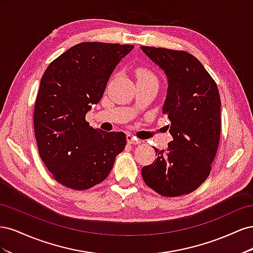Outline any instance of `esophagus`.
Wrapping results in <instances>:
<instances>
[{
  "label": "esophagus",
  "mask_w": 253,
  "mask_h": 253,
  "mask_svg": "<svg viewBox=\"0 0 253 253\" xmlns=\"http://www.w3.org/2000/svg\"><path fill=\"white\" fill-rule=\"evenodd\" d=\"M126 142H127L128 144H138V143L140 142V140L136 139L133 135L127 134V135H126Z\"/></svg>",
  "instance_id": "1"
}]
</instances>
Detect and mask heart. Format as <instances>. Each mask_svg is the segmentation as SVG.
Here are the masks:
<instances>
[{"mask_svg": "<svg viewBox=\"0 0 253 253\" xmlns=\"http://www.w3.org/2000/svg\"><path fill=\"white\" fill-rule=\"evenodd\" d=\"M136 77L138 80H148V79H157L156 76L150 70L145 67H138L136 70Z\"/></svg>", "mask_w": 253, "mask_h": 253, "instance_id": "1", "label": "heart"}]
</instances>
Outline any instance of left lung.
<instances>
[{"label":"left lung","mask_w":253,"mask_h":253,"mask_svg":"<svg viewBox=\"0 0 253 253\" xmlns=\"http://www.w3.org/2000/svg\"><path fill=\"white\" fill-rule=\"evenodd\" d=\"M165 71L169 87L163 113L171 121L173 140L168 154L141 169L145 185L158 194H189L208 177L220 137V98L215 81L194 56L185 50L141 46Z\"/></svg>","instance_id":"8db88e82"}]
</instances>
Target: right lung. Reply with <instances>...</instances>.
Wrapping results in <instances>:
<instances>
[{
  "label": "right lung",
  "mask_w": 253,
  "mask_h": 253,
  "mask_svg": "<svg viewBox=\"0 0 253 253\" xmlns=\"http://www.w3.org/2000/svg\"><path fill=\"white\" fill-rule=\"evenodd\" d=\"M133 48L82 42L45 71L35 103V135L42 162L61 185L80 191L98 185L125 150V133L94 128L85 114L100 101L115 67Z\"/></svg>",
  "instance_id": "1"
}]
</instances>
